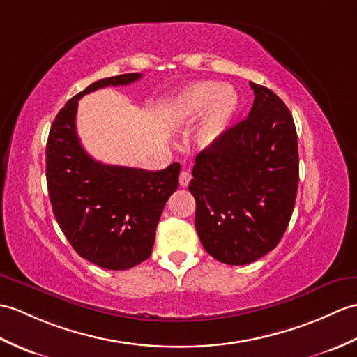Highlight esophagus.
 Wrapping results in <instances>:
<instances>
[{
  "label": "esophagus",
  "mask_w": 357,
  "mask_h": 357,
  "mask_svg": "<svg viewBox=\"0 0 357 357\" xmlns=\"http://www.w3.org/2000/svg\"><path fill=\"white\" fill-rule=\"evenodd\" d=\"M190 179H192V173H190L188 170H182L179 173V185L181 187H187Z\"/></svg>",
  "instance_id": "esophagus-1"
}]
</instances>
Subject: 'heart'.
<instances>
[{
  "mask_svg": "<svg viewBox=\"0 0 357 357\" xmlns=\"http://www.w3.org/2000/svg\"><path fill=\"white\" fill-rule=\"evenodd\" d=\"M238 98L231 88H220L213 82H201L182 91L178 103L179 119L192 121L205 112L199 141L202 146H211L222 138L233 123L237 112Z\"/></svg>",
  "mask_w": 357,
  "mask_h": 357,
  "instance_id": "obj_1",
  "label": "heart"
}]
</instances>
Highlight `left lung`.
Instances as JSON below:
<instances>
[{
  "label": "left lung",
  "instance_id": "left-lung-1",
  "mask_svg": "<svg viewBox=\"0 0 357 357\" xmlns=\"http://www.w3.org/2000/svg\"><path fill=\"white\" fill-rule=\"evenodd\" d=\"M254 105L245 120L196 156L188 190L205 251L240 266L278 245L298 190V137L291 111L266 86L250 82Z\"/></svg>",
  "mask_w": 357,
  "mask_h": 357
}]
</instances>
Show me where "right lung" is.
I'll return each instance as SVG.
<instances>
[{"label": "right lung", "instance_id": "obj_1", "mask_svg": "<svg viewBox=\"0 0 357 357\" xmlns=\"http://www.w3.org/2000/svg\"><path fill=\"white\" fill-rule=\"evenodd\" d=\"M138 79L139 73H129L91 84L56 115L47 141L45 175L54 218L74 251L109 271L130 269L151 257L164 205L179 185L178 162L160 172L107 165L80 144V98Z\"/></svg>", "mask_w": 357, "mask_h": 357}]
</instances>
